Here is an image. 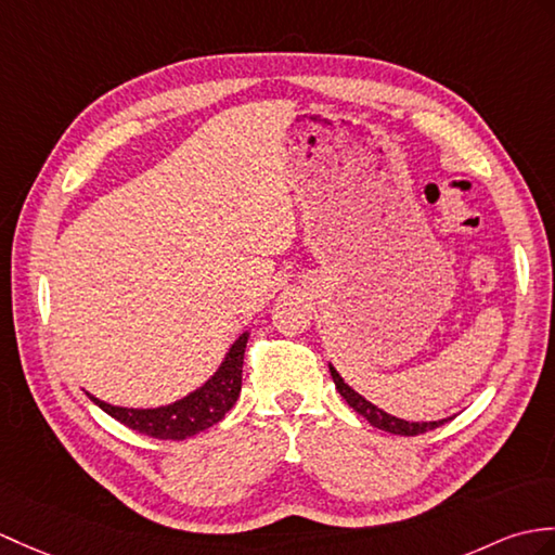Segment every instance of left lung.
<instances>
[{
	"label": "left lung",
	"mask_w": 555,
	"mask_h": 555,
	"mask_svg": "<svg viewBox=\"0 0 555 555\" xmlns=\"http://www.w3.org/2000/svg\"><path fill=\"white\" fill-rule=\"evenodd\" d=\"M331 369V376H333V383H336V388H338V392L343 395V399L347 404H350L359 416H364L373 428H380V430H385V433H392V435H404V437H414V435H421V433H428V430H435V428H440V425L447 421V418H442V421H430V423H414V421H402V418H397V416H390V414H385V411H380L378 406H373L371 402H366V399L362 397V395H357L350 385H347L343 378H340V373L333 369V366H328Z\"/></svg>",
	"instance_id": "1"
}]
</instances>
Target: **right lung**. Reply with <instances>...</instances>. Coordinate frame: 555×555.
Listing matches in <instances>:
<instances>
[{
  "instance_id": "1",
  "label": "right lung",
  "mask_w": 555,
  "mask_h": 555,
  "mask_svg": "<svg viewBox=\"0 0 555 555\" xmlns=\"http://www.w3.org/2000/svg\"><path fill=\"white\" fill-rule=\"evenodd\" d=\"M248 333L231 345L227 359L219 366L215 376L191 392L189 397L179 399L175 404L160 409H125L101 402V399L89 395L94 404H99L108 416L120 421L127 428H132L141 435L156 437V440H186V437L208 430L210 425L224 418L227 411L236 404L241 392V376H243V354H246Z\"/></svg>"
}]
</instances>
